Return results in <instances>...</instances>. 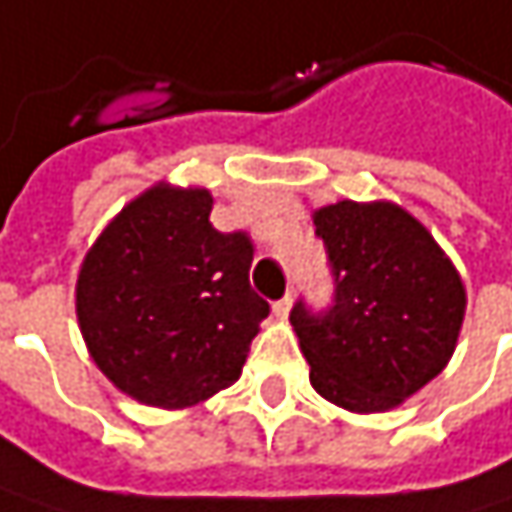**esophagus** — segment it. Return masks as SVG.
Returning <instances> with one entry per match:
<instances>
[{"label": "esophagus", "instance_id": "esophagus-1", "mask_svg": "<svg viewBox=\"0 0 512 512\" xmlns=\"http://www.w3.org/2000/svg\"><path fill=\"white\" fill-rule=\"evenodd\" d=\"M290 307H293V293H287L284 299H278V302L272 304V313H275L278 319H287V316H290Z\"/></svg>", "mask_w": 512, "mask_h": 512}]
</instances>
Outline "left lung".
I'll return each mask as SVG.
<instances>
[{
  "label": "left lung",
  "mask_w": 512,
  "mask_h": 512,
  "mask_svg": "<svg viewBox=\"0 0 512 512\" xmlns=\"http://www.w3.org/2000/svg\"><path fill=\"white\" fill-rule=\"evenodd\" d=\"M334 275V304L290 310L313 390L351 413L393 410L451 360L466 290L428 228L393 202L313 213Z\"/></svg>",
  "instance_id": "left-lung-1"
}]
</instances>
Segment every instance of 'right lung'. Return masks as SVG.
Masks as SVG:
<instances>
[{"mask_svg": "<svg viewBox=\"0 0 512 512\" xmlns=\"http://www.w3.org/2000/svg\"><path fill=\"white\" fill-rule=\"evenodd\" d=\"M205 187L155 184L87 252L75 313L90 357L125 395L181 410L231 387L269 316L246 231L210 225Z\"/></svg>", "mask_w": 512, "mask_h": 512, "instance_id": "right-lung-1", "label": "right lung"}]
</instances>
